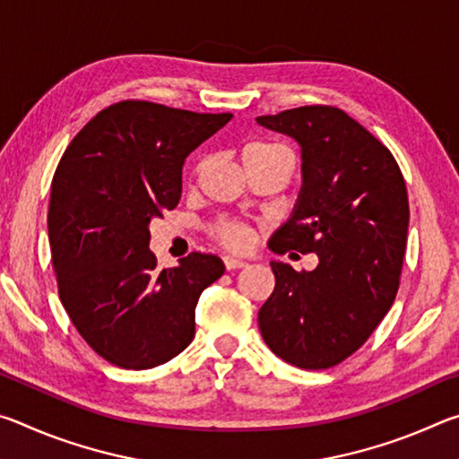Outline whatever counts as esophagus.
Masks as SVG:
<instances>
[{"label":"esophagus","mask_w":459,"mask_h":459,"mask_svg":"<svg viewBox=\"0 0 459 459\" xmlns=\"http://www.w3.org/2000/svg\"><path fill=\"white\" fill-rule=\"evenodd\" d=\"M224 267L229 271L232 269H240V267H247V263L243 259H235V257H224Z\"/></svg>","instance_id":"34e87169"}]
</instances>
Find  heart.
<instances>
[{
  "instance_id": "b5f03b06",
  "label": "heart",
  "mask_w": 459,
  "mask_h": 459,
  "mask_svg": "<svg viewBox=\"0 0 459 459\" xmlns=\"http://www.w3.org/2000/svg\"><path fill=\"white\" fill-rule=\"evenodd\" d=\"M240 160H243V166L259 164V161H271V160H279V161H287V164H291L290 152H287L283 145L271 143V142H253L245 145ZM200 172H202V164L194 168L192 178H196ZM212 235L221 245L232 248V251H245V248L253 243L251 229H248L247 224L232 222V221H222L216 224L212 229Z\"/></svg>"
}]
</instances>
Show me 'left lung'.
I'll use <instances>...</instances> for the list:
<instances>
[{"label":"left lung","instance_id":"obj_1","mask_svg":"<svg viewBox=\"0 0 459 459\" xmlns=\"http://www.w3.org/2000/svg\"><path fill=\"white\" fill-rule=\"evenodd\" d=\"M257 123L301 147L298 202L269 248L320 261L301 273L271 261L275 290L259 309L261 336L293 367H336L367 342L397 295L409 229L405 180L393 153L336 107L290 108Z\"/></svg>","mask_w":459,"mask_h":459}]
</instances>
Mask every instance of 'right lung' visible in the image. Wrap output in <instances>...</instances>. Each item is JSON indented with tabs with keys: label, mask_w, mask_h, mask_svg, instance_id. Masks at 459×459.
Masks as SVG:
<instances>
[{
	"label": "right lung",
	"mask_w": 459,
	"mask_h": 459,
	"mask_svg": "<svg viewBox=\"0 0 459 459\" xmlns=\"http://www.w3.org/2000/svg\"><path fill=\"white\" fill-rule=\"evenodd\" d=\"M230 119L123 100L62 155L48 211L60 301L115 367L145 370L180 354L194 338L200 293L224 273L216 255L202 253L155 269L150 222L178 206L186 158Z\"/></svg>",
	"instance_id": "right-lung-1"
}]
</instances>
